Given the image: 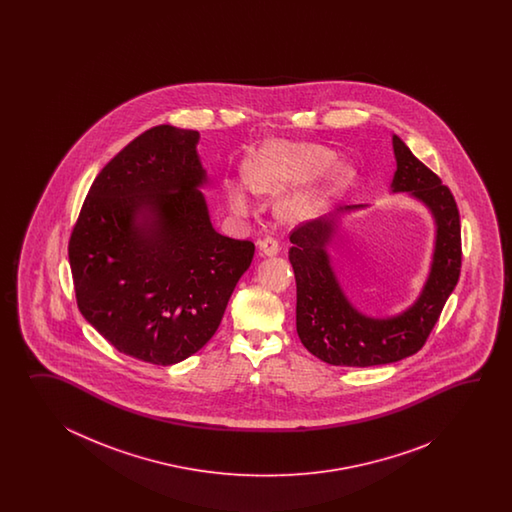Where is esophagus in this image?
<instances>
[{"label": "esophagus", "mask_w": 512, "mask_h": 512, "mask_svg": "<svg viewBox=\"0 0 512 512\" xmlns=\"http://www.w3.org/2000/svg\"><path fill=\"white\" fill-rule=\"evenodd\" d=\"M258 249L263 256H276L280 252V245L274 238H263L258 241Z\"/></svg>", "instance_id": "1"}]
</instances>
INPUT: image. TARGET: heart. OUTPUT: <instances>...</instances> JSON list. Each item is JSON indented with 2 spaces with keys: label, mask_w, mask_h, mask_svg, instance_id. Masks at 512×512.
Returning a JSON list of instances; mask_svg holds the SVG:
<instances>
[{
  "label": "heart",
  "mask_w": 512,
  "mask_h": 512,
  "mask_svg": "<svg viewBox=\"0 0 512 512\" xmlns=\"http://www.w3.org/2000/svg\"><path fill=\"white\" fill-rule=\"evenodd\" d=\"M333 161V153L315 144L300 142L272 141L263 144L260 150L252 153L243 166V179L247 189L238 181L225 183V196L230 208L238 214H247L252 208L251 194H276L283 188L300 183L311 175L322 172ZM348 177V172L338 168L331 175L329 185H340ZM311 207V192L298 190L287 194L278 201V210L285 219L304 216Z\"/></svg>",
  "instance_id": "heart-1"
}]
</instances>
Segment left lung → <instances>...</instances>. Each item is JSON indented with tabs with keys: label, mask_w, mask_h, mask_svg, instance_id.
<instances>
[{
	"label": "left lung",
	"mask_w": 512,
	"mask_h": 512,
	"mask_svg": "<svg viewBox=\"0 0 512 512\" xmlns=\"http://www.w3.org/2000/svg\"><path fill=\"white\" fill-rule=\"evenodd\" d=\"M397 170L392 192H408L421 201L435 223L432 265L419 298L388 318L362 315L342 291L331 267L327 245L338 216L364 205L340 207L291 232L289 261L296 278V331L305 349L333 366H379L406 359L425 346L437 318L454 291L461 271V225L448 186L393 135Z\"/></svg>",
	"instance_id": "8db88e82"
}]
</instances>
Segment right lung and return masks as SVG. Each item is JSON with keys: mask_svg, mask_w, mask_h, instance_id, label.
Listing matches in <instances>:
<instances>
[{"mask_svg": "<svg viewBox=\"0 0 512 512\" xmlns=\"http://www.w3.org/2000/svg\"><path fill=\"white\" fill-rule=\"evenodd\" d=\"M197 141L170 124L133 139L100 170L69 238L82 316L120 353L157 366L214 337L254 256L252 241L210 223Z\"/></svg>", "mask_w": 512, "mask_h": 512, "instance_id": "obj_1", "label": "right lung"}]
</instances>
